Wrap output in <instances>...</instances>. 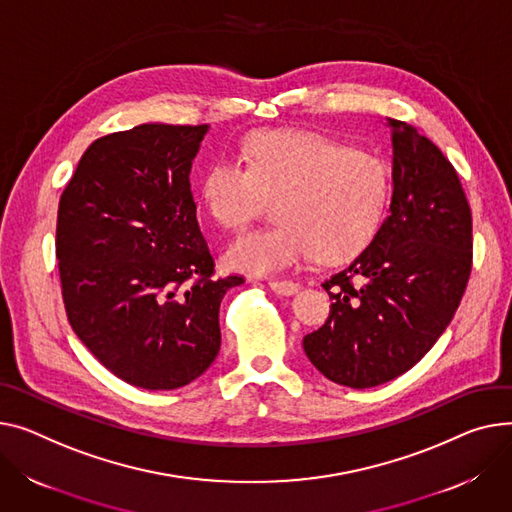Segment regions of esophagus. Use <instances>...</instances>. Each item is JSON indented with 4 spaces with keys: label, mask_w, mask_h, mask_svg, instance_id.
<instances>
[{
    "label": "esophagus",
    "mask_w": 512,
    "mask_h": 512,
    "mask_svg": "<svg viewBox=\"0 0 512 512\" xmlns=\"http://www.w3.org/2000/svg\"><path fill=\"white\" fill-rule=\"evenodd\" d=\"M269 288L278 292V294H284V296H290V294H296L298 292V284L292 282V280H269Z\"/></svg>",
    "instance_id": "1"
}]
</instances>
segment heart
Returning <instances> with one entry per match:
<instances>
[{
  "label": "heart",
  "instance_id": "heart-1",
  "mask_svg": "<svg viewBox=\"0 0 512 512\" xmlns=\"http://www.w3.org/2000/svg\"><path fill=\"white\" fill-rule=\"evenodd\" d=\"M247 165L216 160L199 195L214 222L245 230L278 203L282 224L249 232L228 247L226 263L247 274H280L319 255L337 263L358 255L377 234L389 203V170L372 152L321 133H257Z\"/></svg>",
  "mask_w": 512,
  "mask_h": 512
}]
</instances>
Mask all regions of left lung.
Wrapping results in <instances>:
<instances>
[{
	"label": "left lung",
	"instance_id": "1",
	"mask_svg": "<svg viewBox=\"0 0 512 512\" xmlns=\"http://www.w3.org/2000/svg\"><path fill=\"white\" fill-rule=\"evenodd\" d=\"M389 125V216L325 280L329 317L302 339L315 368L352 389L383 385L418 364L451 323L471 274V210L457 170L416 127Z\"/></svg>",
	"mask_w": 512,
	"mask_h": 512
}]
</instances>
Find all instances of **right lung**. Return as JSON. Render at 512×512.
Masks as SVG:
<instances>
[{
  "label": "right lung",
  "mask_w": 512,
  "mask_h": 512,
  "mask_svg": "<svg viewBox=\"0 0 512 512\" xmlns=\"http://www.w3.org/2000/svg\"><path fill=\"white\" fill-rule=\"evenodd\" d=\"M208 125L144 123L98 138L59 199L55 255L67 321L121 381L189 385L220 350V302L189 175Z\"/></svg>",
  "instance_id": "obj_1"
}]
</instances>
